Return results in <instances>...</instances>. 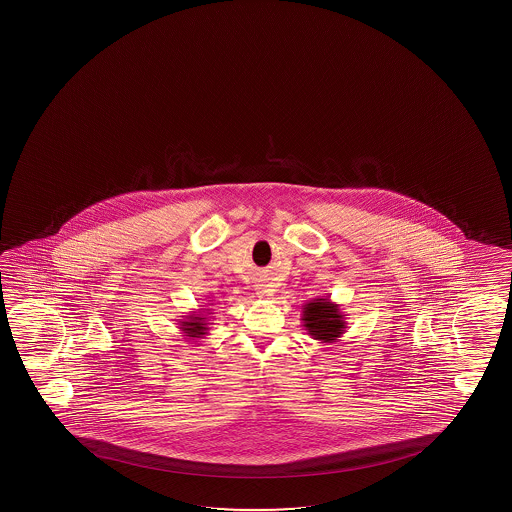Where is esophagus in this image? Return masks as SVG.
I'll use <instances>...</instances> for the list:
<instances>
[{"label": "esophagus", "instance_id": "esophagus-1", "mask_svg": "<svg viewBox=\"0 0 512 512\" xmlns=\"http://www.w3.org/2000/svg\"><path fill=\"white\" fill-rule=\"evenodd\" d=\"M273 294V288L269 287L267 283H259V285H257V295H259V297H273Z\"/></svg>", "mask_w": 512, "mask_h": 512}]
</instances>
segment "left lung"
Returning a JSON list of instances; mask_svg holds the SVG:
<instances>
[{"instance_id": "left-lung-1", "label": "left lung", "mask_w": 512, "mask_h": 512, "mask_svg": "<svg viewBox=\"0 0 512 512\" xmlns=\"http://www.w3.org/2000/svg\"><path fill=\"white\" fill-rule=\"evenodd\" d=\"M302 327L309 336L322 343H337L346 332V315L329 297H318L302 306Z\"/></svg>"}]
</instances>
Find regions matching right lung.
<instances>
[{
	"label": "right lung",
	"mask_w": 512,
	"mask_h": 512,
	"mask_svg": "<svg viewBox=\"0 0 512 512\" xmlns=\"http://www.w3.org/2000/svg\"><path fill=\"white\" fill-rule=\"evenodd\" d=\"M180 329H182L183 334L189 337V339H201V337L206 336L208 334V320H206V316L197 315L196 311H192L189 315L183 318L182 322H180Z\"/></svg>",
	"instance_id": "add662e5"
}]
</instances>
